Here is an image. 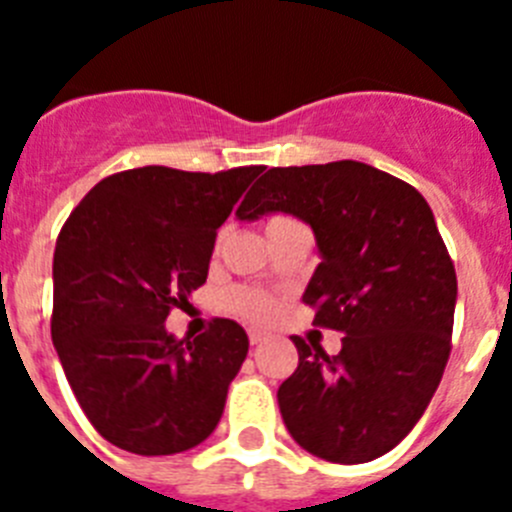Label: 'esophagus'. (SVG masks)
<instances>
[{"label":"esophagus","mask_w":512,"mask_h":512,"mask_svg":"<svg viewBox=\"0 0 512 512\" xmlns=\"http://www.w3.org/2000/svg\"><path fill=\"white\" fill-rule=\"evenodd\" d=\"M248 341H251V346H259V343L264 341V333H259V330H251V333H248Z\"/></svg>","instance_id":"obj_1"}]
</instances>
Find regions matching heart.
<instances>
[{"mask_svg": "<svg viewBox=\"0 0 512 512\" xmlns=\"http://www.w3.org/2000/svg\"><path fill=\"white\" fill-rule=\"evenodd\" d=\"M284 220H292V217H271L269 225L284 223ZM223 307L225 310L241 315V318L253 320V323H269L274 315H277V302L274 297L264 295L259 289H246V287H233L223 295Z\"/></svg>", "mask_w": 512, "mask_h": 512, "instance_id": "b5f03b06", "label": "heart"}]
</instances>
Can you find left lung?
<instances>
[{
	"label": "left lung",
	"mask_w": 512,
	"mask_h": 512,
	"mask_svg": "<svg viewBox=\"0 0 512 512\" xmlns=\"http://www.w3.org/2000/svg\"><path fill=\"white\" fill-rule=\"evenodd\" d=\"M289 212L315 233L323 261L302 302L341 330L328 356L295 336V374L277 392L302 449L364 464L395 449L425 413L451 354L456 271L423 194L361 161L269 169L238 220Z\"/></svg>",
	"instance_id": "left-lung-1"
}]
</instances>
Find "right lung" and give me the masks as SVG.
<instances>
[{"label":"right lung","mask_w":512,"mask_h":512,"mask_svg":"<svg viewBox=\"0 0 512 512\" xmlns=\"http://www.w3.org/2000/svg\"><path fill=\"white\" fill-rule=\"evenodd\" d=\"M261 171H120L63 223L53 346L84 415L117 449L169 456L215 431L248 354L246 330L215 318L202 336L176 341L164 323L205 284L217 228Z\"/></svg>","instance_id":"right-lung-1"}]
</instances>
